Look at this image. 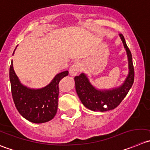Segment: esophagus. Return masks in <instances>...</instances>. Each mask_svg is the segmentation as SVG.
Instances as JSON below:
<instances>
[{
    "mask_svg": "<svg viewBox=\"0 0 150 150\" xmlns=\"http://www.w3.org/2000/svg\"><path fill=\"white\" fill-rule=\"evenodd\" d=\"M82 69V64L81 62H75L71 66L70 69H69V75L71 76H75L78 75V72L81 70Z\"/></svg>",
    "mask_w": 150,
    "mask_h": 150,
    "instance_id": "obj_1",
    "label": "esophagus"
}]
</instances>
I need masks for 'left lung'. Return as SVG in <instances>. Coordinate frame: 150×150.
Listing matches in <instances>:
<instances>
[{
	"label": "left lung",
	"instance_id": "8db88e82",
	"mask_svg": "<svg viewBox=\"0 0 150 150\" xmlns=\"http://www.w3.org/2000/svg\"><path fill=\"white\" fill-rule=\"evenodd\" d=\"M119 37L126 50L128 60L129 72L121 85L112 89H98L91 83L87 75L81 73L75 76V90L83 106L95 112H106L117 107L126 97L134 82V68L131 52L129 50L123 35Z\"/></svg>",
	"mask_w": 150,
	"mask_h": 150
}]
</instances>
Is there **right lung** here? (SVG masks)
Wrapping results in <instances>:
<instances>
[{
	"label": "right lung",
	"mask_w": 150,
	"mask_h": 150,
	"mask_svg": "<svg viewBox=\"0 0 150 150\" xmlns=\"http://www.w3.org/2000/svg\"><path fill=\"white\" fill-rule=\"evenodd\" d=\"M68 73V71H64L57 74L48 85L40 89H33L20 81L14 70L12 61L9 68V80L12 98L19 113L26 120L35 124H42L52 119L58 110V83Z\"/></svg>",
	"instance_id": "right-lung-1"
}]
</instances>
